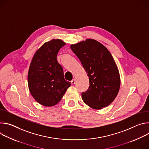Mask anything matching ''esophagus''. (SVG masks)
<instances>
[{
    "mask_svg": "<svg viewBox=\"0 0 149 149\" xmlns=\"http://www.w3.org/2000/svg\"><path fill=\"white\" fill-rule=\"evenodd\" d=\"M71 84H72V85H74V84H75V79H72V81H71Z\"/></svg>",
    "mask_w": 149,
    "mask_h": 149,
    "instance_id": "34e87169",
    "label": "esophagus"
}]
</instances>
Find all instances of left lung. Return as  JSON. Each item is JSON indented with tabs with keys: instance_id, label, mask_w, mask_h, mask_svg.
Wrapping results in <instances>:
<instances>
[{
	"instance_id": "1",
	"label": "left lung",
	"mask_w": 149,
	"mask_h": 149,
	"mask_svg": "<svg viewBox=\"0 0 149 149\" xmlns=\"http://www.w3.org/2000/svg\"><path fill=\"white\" fill-rule=\"evenodd\" d=\"M89 77L90 86L82 92V99L91 108L99 110L116 98L120 86L119 72L111 54L94 39H87L71 45Z\"/></svg>"
}]
</instances>
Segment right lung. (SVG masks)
Instances as JSON below:
<instances>
[{"label": "right lung", "mask_w": 149, "mask_h": 149, "mask_svg": "<svg viewBox=\"0 0 149 149\" xmlns=\"http://www.w3.org/2000/svg\"><path fill=\"white\" fill-rule=\"evenodd\" d=\"M65 45L60 39L46 42L35 53L29 67V90L35 100L44 106H53L62 99L71 83L63 77L56 56Z\"/></svg>", "instance_id": "obj_1"}]
</instances>
